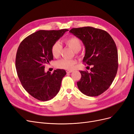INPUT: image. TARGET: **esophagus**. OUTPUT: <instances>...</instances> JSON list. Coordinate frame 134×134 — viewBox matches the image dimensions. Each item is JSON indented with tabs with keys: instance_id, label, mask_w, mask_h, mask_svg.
<instances>
[{
	"instance_id": "obj_1",
	"label": "esophagus",
	"mask_w": 134,
	"mask_h": 134,
	"mask_svg": "<svg viewBox=\"0 0 134 134\" xmlns=\"http://www.w3.org/2000/svg\"><path fill=\"white\" fill-rule=\"evenodd\" d=\"M72 72V70H67L66 71V72H67L68 74L70 73V72Z\"/></svg>"
}]
</instances>
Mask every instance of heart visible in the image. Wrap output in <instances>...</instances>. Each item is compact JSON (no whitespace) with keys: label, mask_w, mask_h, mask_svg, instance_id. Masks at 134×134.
I'll use <instances>...</instances> for the list:
<instances>
[{"label":"heart","mask_w":134,"mask_h":134,"mask_svg":"<svg viewBox=\"0 0 134 134\" xmlns=\"http://www.w3.org/2000/svg\"><path fill=\"white\" fill-rule=\"evenodd\" d=\"M64 42L67 46L71 47L75 52H78L82 48V42L79 38L75 36H71L65 39ZM63 49V46L60 42H55L51 47V53L55 58H58L60 55ZM76 62L74 60L62 59L56 63V66L63 69L71 70L74 69Z\"/></svg>","instance_id":"b5f03b06"}]
</instances>
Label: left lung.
<instances>
[{
	"mask_svg": "<svg viewBox=\"0 0 134 134\" xmlns=\"http://www.w3.org/2000/svg\"><path fill=\"white\" fill-rule=\"evenodd\" d=\"M82 41L86 49L83 62L92 65L91 72L80 70L77 82L80 91L95 97L110 87L118 69V52L116 43L106 31L92 27L73 28L69 31Z\"/></svg>",
	"mask_w": 134,
	"mask_h": 134,
	"instance_id": "8db88e82",
	"label": "left lung"
}]
</instances>
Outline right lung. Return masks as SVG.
Instances as JSON below:
<instances>
[{
  "label": "right lung",
  "instance_id": "obj_1",
  "mask_svg": "<svg viewBox=\"0 0 134 134\" xmlns=\"http://www.w3.org/2000/svg\"><path fill=\"white\" fill-rule=\"evenodd\" d=\"M67 31L40 30L27 36L18 47L15 68L19 79L24 89L38 100H50L60 91L65 70L56 69L52 74L45 72L44 65L53 60L52 44Z\"/></svg>",
  "mask_w": 134,
  "mask_h": 134
}]
</instances>
